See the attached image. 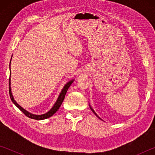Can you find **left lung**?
<instances>
[{
  "instance_id": "obj_1",
  "label": "left lung",
  "mask_w": 155,
  "mask_h": 155,
  "mask_svg": "<svg viewBox=\"0 0 155 155\" xmlns=\"http://www.w3.org/2000/svg\"><path fill=\"white\" fill-rule=\"evenodd\" d=\"M90 109H91V111H93V113H94V114H95V115H96V116L98 117V118H99V119H101V117H100L98 116V115H97V114H96V112H95V111H94V109H93L92 108H91V107L90 105Z\"/></svg>"
}]
</instances>
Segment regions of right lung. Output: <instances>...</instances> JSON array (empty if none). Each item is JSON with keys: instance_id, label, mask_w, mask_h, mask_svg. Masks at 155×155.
I'll use <instances>...</instances> for the list:
<instances>
[{"instance_id": "add662e5", "label": "right lung", "mask_w": 155, "mask_h": 155, "mask_svg": "<svg viewBox=\"0 0 155 155\" xmlns=\"http://www.w3.org/2000/svg\"><path fill=\"white\" fill-rule=\"evenodd\" d=\"M12 58H11V61H12ZM11 61H10V64H9V69H10V64H11ZM10 77H11V71H10ZM9 77V96H10V98H11L12 101L13 102V103H14L15 106H16L18 109H19L21 111H22L23 114H24L26 116H27L28 117H29V118L31 119H34V120H44V119H47L48 118V117H51L52 115H53L55 113L58 111V109H59V107H61V104L63 103V101H64V98H65V94H66L67 91L68 90V88L70 87V86L71 85V84L74 82V79H72L71 81H70L69 82H68L65 85H64V88L62 89V90L61 91V93H60L59 96L58 97V98H57V101L55 102V103L53 105V107H52V108L49 110V111L46 113V114H41V115H35V114H31L28 111H27V110H25V109H23L22 107L20 106L19 104H18L16 101L14 100V96L12 95V89H11V78Z\"/></svg>"}]
</instances>
